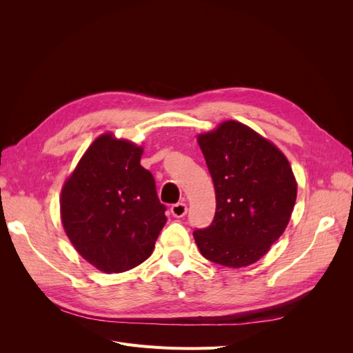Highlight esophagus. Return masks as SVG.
<instances>
[{
	"mask_svg": "<svg viewBox=\"0 0 353 353\" xmlns=\"http://www.w3.org/2000/svg\"><path fill=\"white\" fill-rule=\"evenodd\" d=\"M170 212L175 218H183L187 213V205L185 203H176L172 208H170Z\"/></svg>",
	"mask_w": 353,
	"mask_h": 353,
	"instance_id": "34e87169",
	"label": "esophagus"
}]
</instances>
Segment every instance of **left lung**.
Wrapping results in <instances>:
<instances>
[{
	"label": "left lung",
	"mask_w": 353,
	"mask_h": 353,
	"mask_svg": "<svg viewBox=\"0 0 353 353\" xmlns=\"http://www.w3.org/2000/svg\"><path fill=\"white\" fill-rule=\"evenodd\" d=\"M216 194L215 218L193 232L210 262L241 268L284 232L296 201L290 163L272 143L236 121L197 138Z\"/></svg>",
	"instance_id": "8db88e82"
}]
</instances>
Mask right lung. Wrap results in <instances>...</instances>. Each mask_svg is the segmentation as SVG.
<instances>
[{"label": "right lung", "mask_w": 353, "mask_h": 353, "mask_svg": "<svg viewBox=\"0 0 353 353\" xmlns=\"http://www.w3.org/2000/svg\"><path fill=\"white\" fill-rule=\"evenodd\" d=\"M143 148L104 134L61 190V222L74 249L95 268L117 274L143 263L166 223Z\"/></svg>", "instance_id": "obj_1"}]
</instances>
